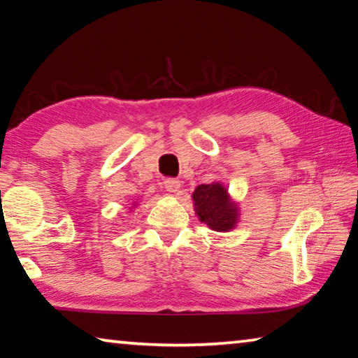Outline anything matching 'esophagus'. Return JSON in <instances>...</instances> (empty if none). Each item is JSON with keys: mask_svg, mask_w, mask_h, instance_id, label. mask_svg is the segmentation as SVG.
<instances>
[{"mask_svg": "<svg viewBox=\"0 0 358 358\" xmlns=\"http://www.w3.org/2000/svg\"><path fill=\"white\" fill-rule=\"evenodd\" d=\"M164 187H166V189H167L169 192H172V194L178 192V189H180V181H178L177 178H166Z\"/></svg>", "mask_w": 358, "mask_h": 358, "instance_id": "1", "label": "esophagus"}]
</instances>
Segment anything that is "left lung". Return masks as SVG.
I'll return each mask as SVG.
<instances>
[{"label":"left lung","mask_w":358,"mask_h":358,"mask_svg":"<svg viewBox=\"0 0 358 358\" xmlns=\"http://www.w3.org/2000/svg\"><path fill=\"white\" fill-rule=\"evenodd\" d=\"M194 210L199 220L217 232H227L237 224V205L230 202L227 189L221 183L199 185L192 192Z\"/></svg>","instance_id":"8db88e82"}]
</instances>
